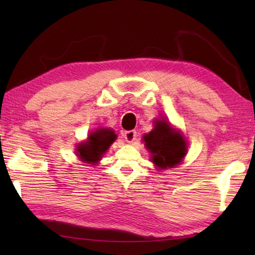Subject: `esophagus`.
I'll return each instance as SVG.
<instances>
[{
    "mask_svg": "<svg viewBox=\"0 0 255 255\" xmlns=\"http://www.w3.org/2000/svg\"><path fill=\"white\" fill-rule=\"evenodd\" d=\"M136 136H137L136 130H127L124 132V137L127 143H132V141H135Z\"/></svg>",
    "mask_w": 255,
    "mask_h": 255,
    "instance_id": "1",
    "label": "esophagus"
}]
</instances>
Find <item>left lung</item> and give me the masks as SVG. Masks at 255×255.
<instances>
[{
	"instance_id": "left-lung-1",
	"label": "left lung",
	"mask_w": 255,
	"mask_h": 255,
	"mask_svg": "<svg viewBox=\"0 0 255 255\" xmlns=\"http://www.w3.org/2000/svg\"><path fill=\"white\" fill-rule=\"evenodd\" d=\"M144 140L152 153V161L159 169L173 167L187 153V143L182 135L174 131L165 120H157L153 130L144 136Z\"/></svg>"
}]
</instances>
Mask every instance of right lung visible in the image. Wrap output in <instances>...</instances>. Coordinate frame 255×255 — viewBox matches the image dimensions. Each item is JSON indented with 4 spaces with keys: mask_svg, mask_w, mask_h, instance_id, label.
Wrapping results in <instances>:
<instances>
[{
    "mask_svg": "<svg viewBox=\"0 0 255 255\" xmlns=\"http://www.w3.org/2000/svg\"><path fill=\"white\" fill-rule=\"evenodd\" d=\"M115 139L116 133L114 130L108 128L98 129L89 136V140L86 143L79 145L76 149L77 155L84 163L96 164Z\"/></svg>",
    "mask_w": 255,
    "mask_h": 255,
    "instance_id": "add662e5",
    "label": "right lung"
}]
</instances>
